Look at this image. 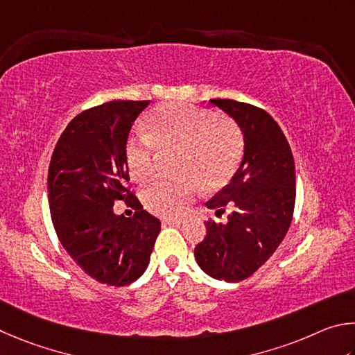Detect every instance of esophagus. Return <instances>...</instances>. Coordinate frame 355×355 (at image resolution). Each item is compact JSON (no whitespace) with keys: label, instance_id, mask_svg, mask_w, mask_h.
<instances>
[{"label":"esophagus","instance_id":"34e87169","mask_svg":"<svg viewBox=\"0 0 355 355\" xmlns=\"http://www.w3.org/2000/svg\"><path fill=\"white\" fill-rule=\"evenodd\" d=\"M162 223H164L165 226H181V225H184L185 220H182V218H166Z\"/></svg>","mask_w":355,"mask_h":355}]
</instances>
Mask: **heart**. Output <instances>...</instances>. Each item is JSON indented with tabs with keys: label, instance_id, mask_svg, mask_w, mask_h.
Listing matches in <instances>:
<instances>
[{
	"label": "heart",
	"instance_id": "1",
	"mask_svg": "<svg viewBox=\"0 0 355 355\" xmlns=\"http://www.w3.org/2000/svg\"><path fill=\"white\" fill-rule=\"evenodd\" d=\"M145 137H132L124 148L128 170L135 182L153 178L157 154L176 153L178 181H159L143 191L145 207L159 216L182 215L200 190H218L231 181L243 155V134L227 116L185 103L154 107L143 121Z\"/></svg>",
	"mask_w": 355,
	"mask_h": 355
}]
</instances>
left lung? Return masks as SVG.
<instances>
[{"label":"left lung","mask_w":355,"mask_h":355,"mask_svg":"<svg viewBox=\"0 0 355 355\" xmlns=\"http://www.w3.org/2000/svg\"><path fill=\"white\" fill-rule=\"evenodd\" d=\"M239 124L243 159L231 181L206 202L227 221H207L195 248L200 268L210 277L240 282L254 275L281 245L291 225L296 200L295 160L287 139L270 114L234 99H210Z\"/></svg>","instance_id":"left-lung-1"}]
</instances>
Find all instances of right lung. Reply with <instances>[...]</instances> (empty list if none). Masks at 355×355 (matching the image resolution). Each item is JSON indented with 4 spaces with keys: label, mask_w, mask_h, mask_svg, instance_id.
Here are the masks:
<instances>
[{
    "label": "right lung",
    "mask_w": 355,
    "mask_h": 355,
    "mask_svg": "<svg viewBox=\"0 0 355 355\" xmlns=\"http://www.w3.org/2000/svg\"><path fill=\"white\" fill-rule=\"evenodd\" d=\"M149 101H110L68 123L48 170L53 226L70 257L95 281L123 287L145 272L160 220L124 187L128 137ZM116 199L136 209L132 219L113 212Z\"/></svg>",
    "instance_id": "right-lung-1"
}]
</instances>
